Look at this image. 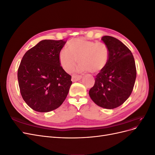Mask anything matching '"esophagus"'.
<instances>
[{"instance_id": "1", "label": "esophagus", "mask_w": 155, "mask_h": 155, "mask_svg": "<svg viewBox=\"0 0 155 155\" xmlns=\"http://www.w3.org/2000/svg\"><path fill=\"white\" fill-rule=\"evenodd\" d=\"M81 78H82L81 76H78V75H73V76H72V81L73 82L79 81V80H80V79H81Z\"/></svg>"}]
</instances>
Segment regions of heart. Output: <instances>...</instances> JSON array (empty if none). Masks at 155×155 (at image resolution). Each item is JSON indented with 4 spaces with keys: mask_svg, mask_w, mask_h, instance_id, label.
<instances>
[{
    "mask_svg": "<svg viewBox=\"0 0 155 155\" xmlns=\"http://www.w3.org/2000/svg\"><path fill=\"white\" fill-rule=\"evenodd\" d=\"M67 49L62 50L59 55L61 65L67 72L72 71L78 60L79 71L92 73L101 71L109 62V49L103 43L77 38L69 42Z\"/></svg>",
    "mask_w": 155,
    "mask_h": 155,
    "instance_id": "obj_1",
    "label": "heart"
}]
</instances>
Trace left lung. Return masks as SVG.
<instances>
[{
    "instance_id": "obj_1",
    "label": "left lung",
    "mask_w": 155,
    "mask_h": 155,
    "mask_svg": "<svg viewBox=\"0 0 155 155\" xmlns=\"http://www.w3.org/2000/svg\"><path fill=\"white\" fill-rule=\"evenodd\" d=\"M101 40L109 49V62L96 75L89 96L97 105L112 109L122 105L131 94L137 70L132 52L122 42L107 35Z\"/></svg>"
}]
</instances>
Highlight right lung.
I'll list each match as a JSON object with an SVG mask.
<instances>
[{"mask_svg": "<svg viewBox=\"0 0 155 155\" xmlns=\"http://www.w3.org/2000/svg\"><path fill=\"white\" fill-rule=\"evenodd\" d=\"M66 43L43 40L23 56L17 73L18 86L23 100L33 110L50 112L66 99L72 82L59 58Z\"/></svg>", "mask_w": 155, "mask_h": 155, "instance_id": "add662e5", "label": "right lung"}]
</instances>
